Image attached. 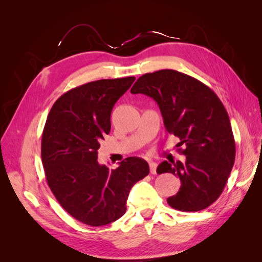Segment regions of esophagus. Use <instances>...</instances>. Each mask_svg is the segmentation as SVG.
Masks as SVG:
<instances>
[{
    "instance_id": "obj_1",
    "label": "esophagus",
    "mask_w": 262,
    "mask_h": 262,
    "mask_svg": "<svg viewBox=\"0 0 262 262\" xmlns=\"http://www.w3.org/2000/svg\"><path fill=\"white\" fill-rule=\"evenodd\" d=\"M156 168H157V164L154 162H149V171L150 173H156Z\"/></svg>"
}]
</instances>
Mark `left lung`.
Instances as JSON below:
<instances>
[{
  "label": "left lung",
  "instance_id": "1",
  "mask_svg": "<svg viewBox=\"0 0 262 262\" xmlns=\"http://www.w3.org/2000/svg\"><path fill=\"white\" fill-rule=\"evenodd\" d=\"M132 94L152 97L162 113L166 131L178 137L186 162L158 165L157 173L171 172L181 182L167 199L171 208L201 211L223 192L235 162V140L224 105L210 87L175 70H160L138 78Z\"/></svg>",
  "mask_w": 262,
  "mask_h": 262
}]
</instances>
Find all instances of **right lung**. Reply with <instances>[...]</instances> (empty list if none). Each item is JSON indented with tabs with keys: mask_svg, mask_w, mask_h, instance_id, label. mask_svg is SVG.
Returning <instances> with one entry per match:
<instances>
[{
	"mask_svg": "<svg viewBox=\"0 0 262 262\" xmlns=\"http://www.w3.org/2000/svg\"><path fill=\"white\" fill-rule=\"evenodd\" d=\"M134 76L86 83L63 94L47 118L41 140L46 179L70 215L91 226L120 219L131 188L148 175L143 158L128 157L116 169L97 161L110 132V115Z\"/></svg>",
	"mask_w": 262,
	"mask_h": 262,
	"instance_id": "1",
	"label": "right lung"
}]
</instances>
